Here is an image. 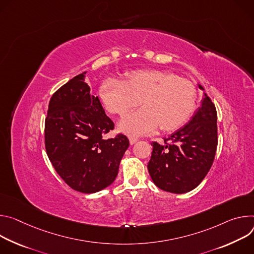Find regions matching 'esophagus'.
<instances>
[{
  "label": "esophagus",
  "mask_w": 254,
  "mask_h": 254,
  "mask_svg": "<svg viewBox=\"0 0 254 254\" xmlns=\"http://www.w3.org/2000/svg\"><path fill=\"white\" fill-rule=\"evenodd\" d=\"M129 141H130V144H134L138 141V139L136 137H133V136H130L129 137Z\"/></svg>",
  "instance_id": "1"
}]
</instances>
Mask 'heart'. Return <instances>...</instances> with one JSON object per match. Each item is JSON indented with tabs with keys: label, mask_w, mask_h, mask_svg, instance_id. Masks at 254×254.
Returning <instances> with one entry per match:
<instances>
[{
	"label": "heart",
	"mask_w": 254,
	"mask_h": 254,
	"mask_svg": "<svg viewBox=\"0 0 254 254\" xmlns=\"http://www.w3.org/2000/svg\"><path fill=\"white\" fill-rule=\"evenodd\" d=\"M99 94L106 110L119 116L140 101L143 109L126 115L119 124L131 136L152 132L159 126L163 131L176 130L188 121L195 104V89L190 81L156 69L135 70L123 80L108 78Z\"/></svg>",
	"instance_id": "b5f03b06"
}]
</instances>
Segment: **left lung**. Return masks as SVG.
Returning <instances> with one entry per match:
<instances>
[{
	"instance_id": "left-lung-1",
	"label": "left lung",
	"mask_w": 254,
	"mask_h": 254,
	"mask_svg": "<svg viewBox=\"0 0 254 254\" xmlns=\"http://www.w3.org/2000/svg\"><path fill=\"white\" fill-rule=\"evenodd\" d=\"M199 88L204 91L201 84ZM164 142L165 145L151 144L147 168L154 185L174 193L188 192L198 187L210 171L218 144L217 111L206 93L190 121Z\"/></svg>"
}]
</instances>
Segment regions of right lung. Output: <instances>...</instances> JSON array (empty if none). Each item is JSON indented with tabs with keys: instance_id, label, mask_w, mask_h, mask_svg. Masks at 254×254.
<instances>
[{
	"instance_id": "right-lung-1",
	"label": "right lung",
	"mask_w": 254,
	"mask_h": 254,
	"mask_svg": "<svg viewBox=\"0 0 254 254\" xmlns=\"http://www.w3.org/2000/svg\"><path fill=\"white\" fill-rule=\"evenodd\" d=\"M84 71L56 91L45 119V148L60 177L74 190L92 193L115 181L129 147L123 134L105 139L114 123L98 97L91 95Z\"/></svg>"
}]
</instances>
